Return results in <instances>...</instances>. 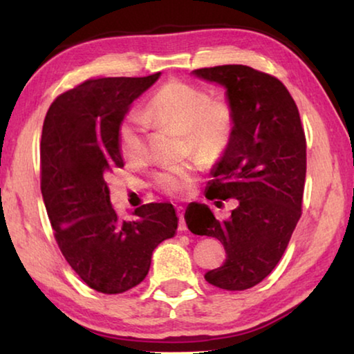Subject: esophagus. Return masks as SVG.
Masks as SVG:
<instances>
[{
    "instance_id": "1",
    "label": "esophagus",
    "mask_w": 354,
    "mask_h": 354,
    "mask_svg": "<svg viewBox=\"0 0 354 354\" xmlns=\"http://www.w3.org/2000/svg\"><path fill=\"white\" fill-rule=\"evenodd\" d=\"M176 212L179 215V231H187V225H185V220H184V207L176 206Z\"/></svg>"
}]
</instances>
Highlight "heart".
<instances>
[{"label": "heart", "mask_w": 354, "mask_h": 354, "mask_svg": "<svg viewBox=\"0 0 354 354\" xmlns=\"http://www.w3.org/2000/svg\"><path fill=\"white\" fill-rule=\"evenodd\" d=\"M148 122L184 131L187 148L206 160L218 159L226 151L234 133V112L223 100L214 101L205 88L183 81L167 82L156 92L143 111ZM118 145L129 162L147 154V127L129 117L118 129ZM160 187L169 194H184L194 183L192 167H173L158 175Z\"/></svg>", "instance_id": "b5f03b06"}]
</instances>
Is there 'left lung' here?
Returning a JSON list of instances; mask_svg holds the SVG:
<instances>
[{"label": "left lung", "mask_w": 354, "mask_h": 354, "mask_svg": "<svg viewBox=\"0 0 354 354\" xmlns=\"http://www.w3.org/2000/svg\"><path fill=\"white\" fill-rule=\"evenodd\" d=\"M225 87L234 112V133L212 169L207 200L236 198L239 206L217 220L209 206L190 203L185 223L194 234L223 243L226 261L207 272L209 284L245 290L277 267L301 217L306 179V137L295 101L284 84L247 65L194 70Z\"/></svg>", "instance_id": "8db88e82"}]
</instances>
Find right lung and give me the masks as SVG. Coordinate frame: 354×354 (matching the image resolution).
Here are the masks:
<instances>
[{
    "mask_svg": "<svg viewBox=\"0 0 354 354\" xmlns=\"http://www.w3.org/2000/svg\"><path fill=\"white\" fill-rule=\"evenodd\" d=\"M159 76L82 82L55 100L41 131L40 187L56 242L77 277L109 295L140 284L154 248L178 230L170 203L143 205L136 220H122L106 183L124 165L118 129Z\"/></svg>",
    "mask_w": 354,
    "mask_h": 354,
    "instance_id": "right-lung-1",
    "label": "right lung"
}]
</instances>
